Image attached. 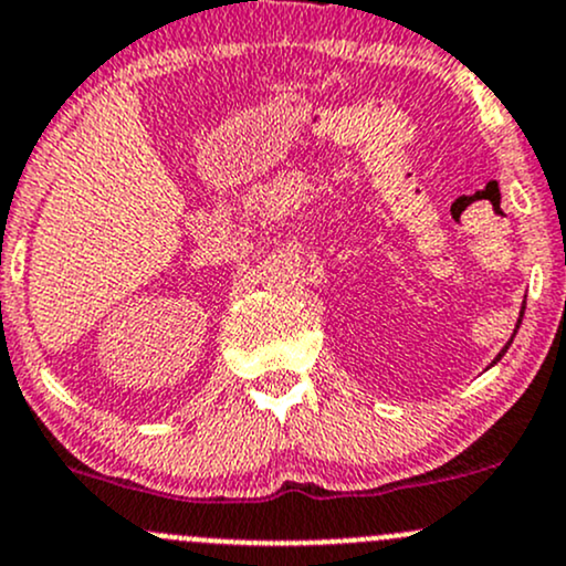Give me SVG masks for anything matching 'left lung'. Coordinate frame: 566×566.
<instances>
[{"label":"left lung","instance_id":"left-lung-1","mask_svg":"<svg viewBox=\"0 0 566 566\" xmlns=\"http://www.w3.org/2000/svg\"><path fill=\"white\" fill-rule=\"evenodd\" d=\"M507 346H511V344H507ZM507 346H505V349H507ZM505 349H502V354H505ZM502 354H500V357H502ZM500 357H496V359H500Z\"/></svg>","mask_w":566,"mask_h":566}]
</instances>
